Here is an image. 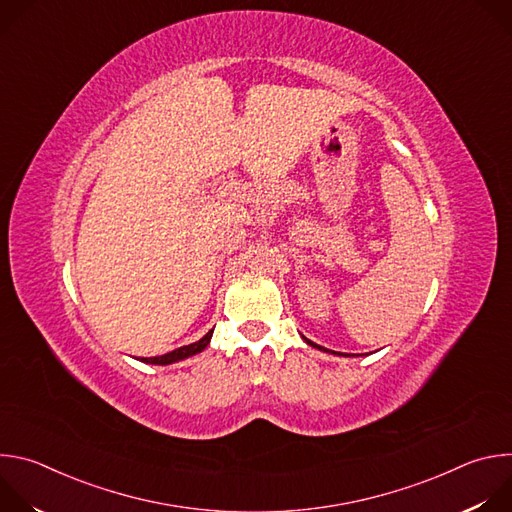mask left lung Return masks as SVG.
<instances>
[{"label":"left lung","instance_id":"1","mask_svg":"<svg viewBox=\"0 0 512 512\" xmlns=\"http://www.w3.org/2000/svg\"><path fill=\"white\" fill-rule=\"evenodd\" d=\"M302 338H304V336H302ZM304 340H306V342H308V344H310V346H314V348H318V350H324V352H330V350H326V348H322V346H318V344H314V342H312V340H308V338H304ZM332 354H336V352H334V350H332ZM340 356H350V354H340ZM356 356H358V354H356Z\"/></svg>","mask_w":512,"mask_h":512}]
</instances>
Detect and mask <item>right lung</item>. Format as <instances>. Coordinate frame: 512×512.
I'll return each instance as SVG.
<instances>
[{"mask_svg":"<svg viewBox=\"0 0 512 512\" xmlns=\"http://www.w3.org/2000/svg\"><path fill=\"white\" fill-rule=\"evenodd\" d=\"M210 338H212V330L206 332L198 342H192L188 346H180L168 354H162V356H154V358H141L143 362L148 364H162V367H166V364H174V362H180V360H186L198 352H202L208 344H210Z\"/></svg>","mask_w":512,"mask_h":512,"instance_id":"obj_1","label":"right lung"}]
</instances>
